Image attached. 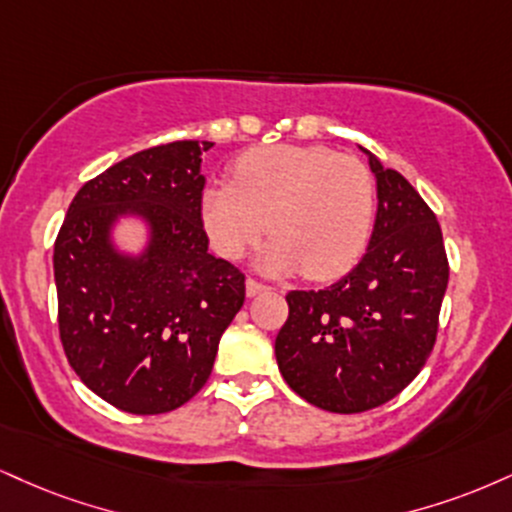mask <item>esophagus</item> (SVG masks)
<instances>
[{
  "label": "esophagus",
  "instance_id": "34e87169",
  "mask_svg": "<svg viewBox=\"0 0 512 512\" xmlns=\"http://www.w3.org/2000/svg\"><path fill=\"white\" fill-rule=\"evenodd\" d=\"M245 291H248V298H255V295L267 293L269 286H264V283H260L257 279H248L245 281Z\"/></svg>",
  "mask_w": 512,
  "mask_h": 512
}]
</instances>
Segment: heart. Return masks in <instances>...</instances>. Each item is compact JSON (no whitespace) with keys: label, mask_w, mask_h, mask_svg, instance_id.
<instances>
[{"label":"heart","mask_w":512,"mask_h":512,"mask_svg":"<svg viewBox=\"0 0 512 512\" xmlns=\"http://www.w3.org/2000/svg\"><path fill=\"white\" fill-rule=\"evenodd\" d=\"M209 243L238 260L264 231L269 272L300 267L331 279L353 267L374 224V178L360 159L322 145L257 147L236 159L231 183H212L200 202Z\"/></svg>","instance_id":"heart-1"}]
</instances>
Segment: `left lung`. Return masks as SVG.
Listing matches in <instances>:
<instances>
[{"label": "left lung", "instance_id": "left-lung-1", "mask_svg": "<svg viewBox=\"0 0 512 512\" xmlns=\"http://www.w3.org/2000/svg\"><path fill=\"white\" fill-rule=\"evenodd\" d=\"M377 221L369 248L341 281L286 295L276 336L286 384L307 403L353 415L396 398L432 355L448 257L432 207L398 171L369 155Z\"/></svg>", "mask_w": 512, "mask_h": 512}]
</instances>
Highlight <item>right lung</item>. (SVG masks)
Here are the masks:
<instances>
[{"mask_svg": "<svg viewBox=\"0 0 512 512\" xmlns=\"http://www.w3.org/2000/svg\"><path fill=\"white\" fill-rule=\"evenodd\" d=\"M212 145L176 140L109 166L78 190L54 240L61 346L80 381L123 412L188 403L245 303V274L209 255L202 229L200 164ZM126 211L153 226L138 261L108 243Z\"/></svg>", "mask_w": 512, "mask_h": 512, "instance_id": "1", "label": "right lung"}]
</instances>
